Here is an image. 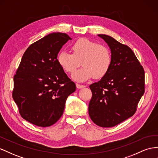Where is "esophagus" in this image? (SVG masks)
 Returning <instances> with one entry per match:
<instances>
[{
  "instance_id": "obj_1",
  "label": "esophagus",
  "mask_w": 158,
  "mask_h": 158,
  "mask_svg": "<svg viewBox=\"0 0 158 158\" xmlns=\"http://www.w3.org/2000/svg\"><path fill=\"white\" fill-rule=\"evenodd\" d=\"M76 87H77V88H78V89H81V88H85V86H84V85H81V84H76Z\"/></svg>"
}]
</instances>
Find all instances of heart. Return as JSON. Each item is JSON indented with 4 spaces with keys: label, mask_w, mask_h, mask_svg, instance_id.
I'll use <instances>...</instances> for the list:
<instances>
[{
    "label": "heart",
    "mask_w": 158,
    "mask_h": 158,
    "mask_svg": "<svg viewBox=\"0 0 158 158\" xmlns=\"http://www.w3.org/2000/svg\"><path fill=\"white\" fill-rule=\"evenodd\" d=\"M71 49L72 54L65 51L60 52L57 60L68 73H73L82 62L83 67L72 75L74 80L85 82L94 76L101 78L108 73L112 64V54L107 46L96 44L86 38H80Z\"/></svg>",
    "instance_id": "b5f03b06"
}]
</instances>
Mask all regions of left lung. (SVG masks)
Listing matches in <instances>:
<instances>
[{
    "mask_svg": "<svg viewBox=\"0 0 158 158\" xmlns=\"http://www.w3.org/2000/svg\"><path fill=\"white\" fill-rule=\"evenodd\" d=\"M108 44L112 64L108 73L89 86L92 97L88 113L96 125L116 126L133 116L145 90V74L128 46L106 35H98Z\"/></svg>",
    "mask_w": 158,
    "mask_h": 158,
    "instance_id": "1",
    "label": "left lung"
}]
</instances>
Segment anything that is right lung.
Masks as SVG:
<instances>
[{"label": "right lung", "mask_w": 158, "mask_h": 158, "mask_svg": "<svg viewBox=\"0 0 158 158\" xmlns=\"http://www.w3.org/2000/svg\"><path fill=\"white\" fill-rule=\"evenodd\" d=\"M69 40L66 33L53 32L25 51L14 76L12 97L25 120L37 126L56 123L76 84L59 65L58 54Z\"/></svg>", "instance_id": "1"}]
</instances>
